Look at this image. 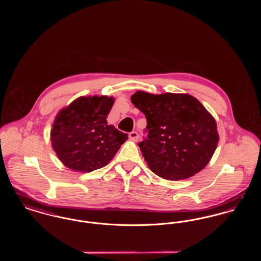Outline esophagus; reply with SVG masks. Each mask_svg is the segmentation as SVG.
<instances>
[{
	"label": "esophagus",
	"instance_id": "obj_1",
	"mask_svg": "<svg viewBox=\"0 0 261 261\" xmlns=\"http://www.w3.org/2000/svg\"><path fill=\"white\" fill-rule=\"evenodd\" d=\"M129 138H130L132 141L137 142V141L139 140V134L137 133L136 131H133V132H131V133L129 134Z\"/></svg>",
	"mask_w": 261,
	"mask_h": 261
}]
</instances>
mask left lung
<instances>
[{
  "label": "left lung",
  "instance_id": "1",
  "mask_svg": "<svg viewBox=\"0 0 261 261\" xmlns=\"http://www.w3.org/2000/svg\"><path fill=\"white\" fill-rule=\"evenodd\" d=\"M131 101L147 118L148 139L139 147L150 170L177 181L202 170L217 148L214 117L189 94L137 91Z\"/></svg>",
  "mask_w": 261,
  "mask_h": 261
}]
</instances>
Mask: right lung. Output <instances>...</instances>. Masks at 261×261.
I'll return each instance as SVG.
<instances>
[{
    "mask_svg": "<svg viewBox=\"0 0 261 261\" xmlns=\"http://www.w3.org/2000/svg\"><path fill=\"white\" fill-rule=\"evenodd\" d=\"M113 97H79L57 114L50 130L59 160L78 172H91L112 161L128 135L108 124Z\"/></svg>",
    "mask_w": 261,
    "mask_h": 261,
    "instance_id": "obj_1",
    "label": "right lung"
}]
</instances>
